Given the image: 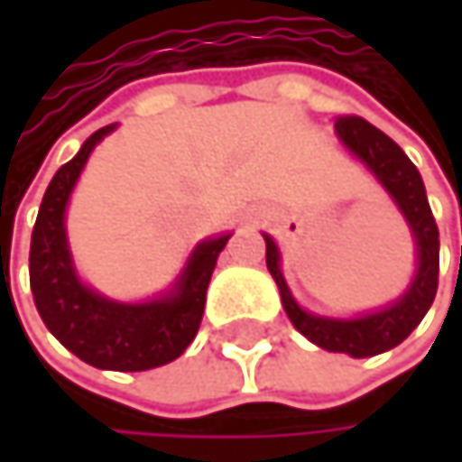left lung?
<instances>
[{
    "label": "left lung",
    "instance_id": "left-lung-1",
    "mask_svg": "<svg viewBox=\"0 0 462 462\" xmlns=\"http://www.w3.org/2000/svg\"><path fill=\"white\" fill-rule=\"evenodd\" d=\"M334 131H337V139L342 141V146L356 160H361L372 171V176L385 187V192L391 195V200L407 219L410 232L415 237L417 254L412 283L396 302L380 310L361 313L353 319H328V316L305 310L294 300L281 273L278 243L264 232L267 270L278 283L281 302H283L289 321L294 323L300 334H305L313 345H319L328 353H347L353 358H366V356H377L402 345L415 331L417 323L425 319L428 308L433 305L436 286H439V227L425 198L422 176L396 141L388 139L383 131H377L361 117H337Z\"/></svg>",
    "mask_w": 462,
    "mask_h": 462
}]
</instances>
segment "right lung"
Instances as JSON below:
<instances>
[{
    "label": "right lung",
    "instance_id": "1",
    "mask_svg": "<svg viewBox=\"0 0 462 462\" xmlns=\"http://www.w3.org/2000/svg\"><path fill=\"white\" fill-rule=\"evenodd\" d=\"M115 128L96 131L55 171L32 232L29 278L42 321L66 350L96 369L143 372L171 364L195 339L206 291L230 232L198 243L171 289L154 300L117 302L82 283L69 251L66 206L90 152Z\"/></svg>",
    "mask_w": 462,
    "mask_h": 462
}]
</instances>
